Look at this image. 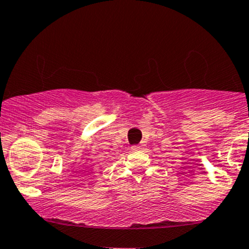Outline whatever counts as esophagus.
I'll return each mask as SVG.
<instances>
[{
	"mask_svg": "<svg viewBox=\"0 0 249 249\" xmlns=\"http://www.w3.org/2000/svg\"><path fill=\"white\" fill-rule=\"evenodd\" d=\"M143 147H144V145L143 144H135V145H131V150H142L143 149Z\"/></svg>",
	"mask_w": 249,
	"mask_h": 249,
	"instance_id": "1",
	"label": "esophagus"
}]
</instances>
